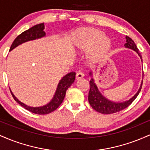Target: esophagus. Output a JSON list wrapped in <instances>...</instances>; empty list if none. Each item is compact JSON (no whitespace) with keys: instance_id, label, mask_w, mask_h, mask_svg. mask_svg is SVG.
I'll return each mask as SVG.
<instances>
[{"instance_id":"34e87169","label":"esophagus","mask_w":150,"mask_h":150,"mask_svg":"<svg viewBox=\"0 0 150 150\" xmlns=\"http://www.w3.org/2000/svg\"><path fill=\"white\" fill-rule=\"evenodd\" d=\"M83 77H84V74L81 73V72H78V73H77L76 75H75V78H76L77 80H80V79H82Z\"/></svg>"}]
</instances>
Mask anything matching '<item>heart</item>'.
Masks as SVG:
<instances>
[{"mask_svg":"<svg viewBox=\"0 0 150 150\" xmlns=\"http://www.w3.org/2000/svg\"><path fill=\"white\" fill-rule=\"evenodd\" d=\"M75 44L80 49H90V58L99 59L107 54L111 49V40L104 36V32L94 27L79 30L75 35Z\"/></svg>","mask_w":150,"mask_h":150,"instance_id":"obj_1","label":"heart"}]
</instances>
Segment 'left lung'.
I'll use <instances>...</instances> for the list:
<instances>
[{
  "label": "left lung",
  "instance_id": "obj_1",
  "mask_svg": "<svg viewBox=\"0 0 150 150\" xmlns=\"http://www.w3.org/2000/svg\"><path fill=\"white\" fill-rule=\"evenodd\" d=\"M125 38H126V43L125 44V47L132 49L133 51H136L137 54L139 55V56L140 57L141 61H142V56H141L140 53L139 52L138 49L136 46L133 40L129 37H126ZM89 74L90 76H92V71L89 72ZM89 85H90V89H89V92L88 100L91 106L95 111L103 113V114H111V113H114L118 112L120 111H122L124 108L128 107L129 105L132 104V102L136 99V97H137V95L140 93L141 89H142V83H141L140 89H138L137 92L136 93L131 99H130L129 100L126 101H124V102L120 103L113 102V101L108 100L106 97H104L99 91V89L97 88V86L94 83V80L93 78H92V80L89 81Z\"/></svg>",
  "mask_w": 150,
  "mask_h": 150
}]
</instances>
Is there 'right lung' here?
<instances>
[{"instance_id":"1","label":"right lung","mask_w":150,"mask_h":150,"mask_svg":"<svg viewBox=\"0 0 150 150\" xmlns=\"http://www.w3.org/2000/svg\"><path fill=\"white\" fill-rule=\"evenodd\" d=\"M44 24L41 23L38 24L37 25H34V27H31L29 30L25 31L18 35V37L15 38L14 42H13L11 46H10V51H12L15 47L22 44V43H25L29 41L34 40V39H40V38L44 37L46 36V33L44 32ZM75 79V72H71V73L65 75L63 78L60 80L59 83H58L57 89H56V92H55L54 96H53V99H51L49 103L47 104L44 105L43 106H39V107H32V106H29L27 105L24 104L19 101L16 97H15L14 94L10 90L12 96L14 98V99L19 104L21 105L22 107H24L25 109L28 110L30 112L36 113V114H40L44 115L48 114L53 112V111L57 108L61 103L63 102V99H64L65 93H66L67 89L70 87V85L74 82V80Z\"/></svg>"}]
</instances>
